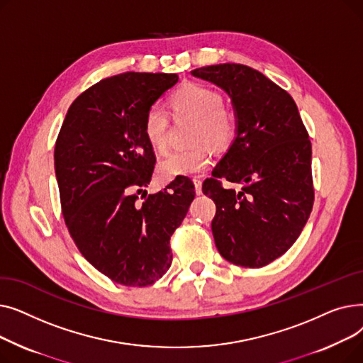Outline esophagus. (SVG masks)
<instances>
[{
    "mask_svg": "<svg viewBox=\"0 0 363 363\" xmlns=\"http://www.w3.org/2000/svg\"><path fill=\"white\" fill-rule=\"evenodd\" d=\"M193 182H194V186H196V193L200 196L201 194V179L200 178H194Z\"/></svg>",
    "mask_w": 363,
    "mask_h": 363,
    "instance_id": "1",
    "label": "esophagus"
}]
</instances>
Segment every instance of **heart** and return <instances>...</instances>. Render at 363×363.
Listing matches in <instances>:
<instances>
[{
  "mask_svg": "<svg viewBox=\"0 0 363 363\" xmlns=\"http://www.w3.org/2000/svg\"><path fill=\"white\" fill-rule=\"evenodd\" d=\"M172 106L178 116H189L199 121L194 132V144L199 147L170 152L159 163L157 174L164 182L200 174L211 164V147L223 150L231 144L235 135V119L225 110L223 97L213 88L188 84L174 94ZM167 129L169 114L166 108L160 104H152L144 118V135L156 151L166 150Z\"/></svg>",
  "mask_w": 363,
  "mask_h": 363,
  "instance_id": "b5f03b06",
  "label": "heart"
}]
</instances>
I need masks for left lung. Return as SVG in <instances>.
<instances>
[{"label":"left lung","mask_w":363,"mask_h":363,"mask_svg":"<svg viewBox=\"0 0 363 363\" xmlns=\"http://www.w3.org/2000/svg\"><path fill=\"white\" fill-rule=\"evenodd\" d=\"M193 76L230 95L235 140L203 184L216 204L215 244L223 259L262 268L287 252L313 207L312 144L291 95L249 66L223 63ZM220 179L240 183V192Z\"/></svg>","instance_id":"8db88e82"}]
</instances>
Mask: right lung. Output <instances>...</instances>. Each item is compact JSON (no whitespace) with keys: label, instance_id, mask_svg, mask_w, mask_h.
Segmentation results:
<instances>
[{"label":"right lung","instance_id":"1","mask_svg":"<svg viewBox=\"0 0 363 363\" xmlns=\"http://www.w3.org/2000/svg\"><path fill=\"white\" fill-rule=\"evenodd\" d=\"M178 79L126 72L100 81L72 103L55 141L70 237L95 269L126 287H147L167 272L170 237L196 196L186 178L157 194L144 189L156 163L144 135L145 113Z\"/></svg>","mask_w":363,"mask_h":363}]
</instances>
